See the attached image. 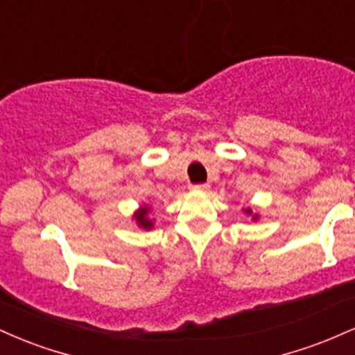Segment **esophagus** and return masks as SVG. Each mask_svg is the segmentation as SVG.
<instances>
[{
    "label": "esophagus",
    "instance_id": "34e87169",
    "mask_svg": "<svg viewBox=\"0 0 355 355\" xmlns=\"http://www.w3.org/2000/svg\"><path fill=\"white\" fill-rule=\"evenodd\" d=\"M190 189L193 191H209L210 185H209V183H200V185H191Z\"/></svg>",
    "mask_w": 355,
    "mask_h": 355
}]
</instances>
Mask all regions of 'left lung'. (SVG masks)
Listing matches in <instances>:
<instances>
[{"label": "left lung", "instance_id": "obj_1", "mask_svg": "<svg viewBox=\"0 0 355 355\" xmlns=\"http://www.w3.org/2000/svg\"><path fill=\"white\" fill-rule=\"evenodd\" d=\"M243 214H247V215H250L252 217V222H257V220L260 218V215L257 214V211H254L250 209V207H247V209H243Z\"/></svg>", "mask_w": 355, "mask_h": 355}]
</instances>
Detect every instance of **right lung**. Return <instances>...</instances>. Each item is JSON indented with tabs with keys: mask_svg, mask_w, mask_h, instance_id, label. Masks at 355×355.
<instances>
[{
	"mask_svg": "<svg viewBox=\"0 0 355 355\" xmlns=\"http://www.w3.org/2000/svg\"><path fill=\"white\" fill-rule=\"evenodd\" d=\"M150 211H152V207H150L148 203H144V205L138 207V209L133 211L132 220H135L138 229H144V230H152L153 229L155 220L148 217Z\"/></svg>",
	"mask_w": 355,
	"mask_h": 355,
	"instance_id": "right-lung-1",
	"label": "right lung"
}]
</instances>
